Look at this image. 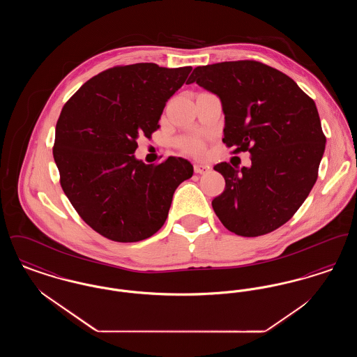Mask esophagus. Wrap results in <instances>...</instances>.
Here are the masks:
<instances>
[{"label": "esophagus", "mask_w": 357, "mask_h": 357, "mask_svg": "<svg viewBox=\"0 0 357 357\" xmlns=\"http://www.w3.org/2000/svg\"><path fill=\"white\" fill-rule=\"evenodd\" d=\"M194 171L197 174H204V172L210 171V167L207 165H202V163H194Z\"/></svg>", "instance_id": "esophagus-1"}]
</instances>
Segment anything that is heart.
Segmentation results:
<instances>
[{
    "label": "heart",
    "mask_w": 357,
    "mask_h": 357,
    "mask_svg": "<svg viewBox=\"0 0 357 357\" xmlns=\"http://www.w3.org/2000/svg\"><path fill=\"white\" fill-rule=\"evenodd\" d=\"M181 146L191 153H199L202 150V142L197 137H186L181 140Z\"/></svg>",
    "instance_id": "b5f03b06"
}]
</instances>
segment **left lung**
Segmentation results:
<instances>
[{
    "label": "left lung",
    "mask_w": 357,
    "mask_h": 357,
    "mask_svg": "<svg viewBox=\"0 0 357 357\" xmlns=\"http://www.w3.org/2000/svg\"><path fill=\"white\" fill-rule=\"evenodd\" d=\"M217 95L225 114L222 139L252 166H214L226 186L213 199L223 226L258 237L282 226L317 181L325 136L314 102L285 73L253 60L197 67L187 84Z\"/></svg>",
    "instance_id": "8db88e82"
}]
</instances>
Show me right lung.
<instances>
[{"label": "right lung", "instance_id": "obj_1", "mask_svg": "<svg viewBox=\"0 0 357 357\" xmlns=\"http://www.w3.org/2000/svg\"><path fill=\"white\" fill-rule=\"evenodd\" d=\"M191 69L153 63L107 69L63 107L53 146L60 183L102 237L137 242L153 236L167 220L176 187L192 176L183 158L144 165L134 155L137 137L159 128L166 102Z\"/></svg>", "mask_w": 357, "mask_h": 357}]
</instances>
